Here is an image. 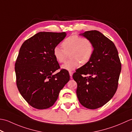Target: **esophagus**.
Masks as SVG:
<instances>
[{
  "label": "esophagus",
  "instance_id": "34e87169",
  "mask_svg": "<svg viewBox=\"0 0 132 132\" xmlns=\"http://www.w3.org/2000/svg\"><path fill=\"white\" fill-rule=\"evenodd\" d=\"M72 74H73V72L71 71H69V74H70V78H72Z\"/></svg>",
  "mask_w": 132,
  "mask_h": 132
}]
</instances>
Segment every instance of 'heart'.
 I'll return each instance as SVG.
<instances>
[{"mask_svg":"<svg viewBox=\"0 0 132 132\" xmlns=\"http://www.w3.org/2000/svg\"><path fill=\"white\" fill-rule=\"evenodd\" d=\"M63 49L55 46L53 49V55L59 63H63L68 58L70 60L62 66L67 70H73L79 68L82 64L87 63L93 54L94 45L92 41L86 37L74 35L69 36L62 43Z\"/></svg>","mask_w":132,"mask_h":132,"instance_id":"obj_1","label":"heart"}]
</instances>
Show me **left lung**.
Returning <instances> with one entry per match:
<instances>
[{
	"label": "left lung",
	"instance_id": "1",
	"mask_svg": "<svg viewBox=\"0 0 132 132\" xmlns=\"http://www.w3.org/2000/svg\"><path fill=\"white\" fill-rule=\"evenodd\" d=\"M80 35L92 41L94 52L90 60L77 69L72 78L77 83L80 103L94 109L105 104L116 93L121 64L114 43L102 33L89 30Z\"/></svg>",
	"mask_w": 132,
	"mask_h": 132
}]
</instances>
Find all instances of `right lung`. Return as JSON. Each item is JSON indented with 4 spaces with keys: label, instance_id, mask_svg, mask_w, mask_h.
<instances>
[{
    "label": "right lung",
    "instance_id": "obj_1",
    "mask_svg": "<svg viewBox=\"0 0 132 132\" xmlns=\"http://www.w3.org/2000/svg\"><path fill=\"white\" fill-rule=\"evenodd\" d=\"M65 32H40L24 42L15 63L16 85L24 99L33 108L52 106L70 80L68 71L60 68L53 49L66 37Z\"/></svg>",
    "mask_w": 132,
    "mask_h": 132
}]
</instances>
